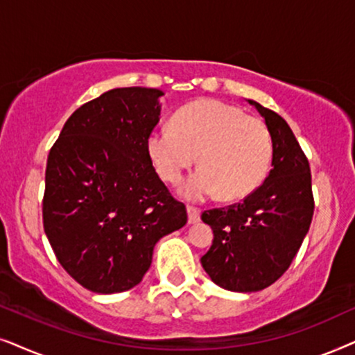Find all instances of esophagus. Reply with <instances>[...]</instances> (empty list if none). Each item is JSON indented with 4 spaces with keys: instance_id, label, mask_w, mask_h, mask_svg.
Listing matches in <instances>:
<instances>
[{
    "instance_id": "34e87169",
    "label": "esophagus",
    "mask_w": 355,
    "mask_h": 355,
    "mask_svg": "<svg viewBox=\"0 0 355 355\" xmlns=\"http://www.w3.org/2000/svg\"><path fill=\"white\" fill-rule=\"evenodd\" d=\"M187 212H188V224H198V222L201 220V212L198 211L196 207L188 206Z\"/></svg>"
}]
</instances>
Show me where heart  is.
Segmentation results:
<instances>
[{
	"mask_svg": "<svg viewBox=\"0 0 355 355\" xmlns=\"http://www.w3.org/2000/svg\"><path fill=\"white\" fill-rule=\"evenodd\" d=\"M155 172L168 183L180 182L198 160L196 170L180 188L188 201H205L222 193L240 200L261 185L272 159L268 126L257 116L216 98H201L173 115V126H159L146 141Z\"/></svg>",
	"mask_w": 355,
	"mask_h": 355,
	"instance_id": "heart-1",
	"label": "heart"
}]
</instances>
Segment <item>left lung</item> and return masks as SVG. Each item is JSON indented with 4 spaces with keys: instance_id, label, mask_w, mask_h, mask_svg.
I'll use <instances>...</instances> for the list:
<instances>
[{
    "instance_id": "obj_1",
    "label": "left lung",
    "mask_w": 355,
    "mask_h": 355,
    "mask_svg": "<svg viewBox=\"0 0 355 355\" xmlns=\"http://www.w3.org/2000/svg\"><path fill=\"white\" fill-rule=\"evenodd\" d=\"M248 103L271 133V172L242 202L201 216L214 234L202 268L214 284L232 292H258L279 279L299 252L315 209L309 160L291 126L276 112Z\"/></svg>"
}]
</instances>
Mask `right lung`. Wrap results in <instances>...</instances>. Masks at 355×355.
<instances>
[{
  "mask_svg": "<svg viewBox=\"0 0 355 355\" xmlns=\"http://www.w3.org/2000/svg\"><path fill=\"white\" fill-rule=\"evenodd\" d=\"M162 96L103 92L68 118L46 160L45 234L66 272L97 294L138 286L155 243L187 224L146 149Z\"/></svg>",
  "mask_w": 355,
  "mask_h": 355,
  "instance_id": "add662e5",
  "label": "right lung"
}]
</instances>
